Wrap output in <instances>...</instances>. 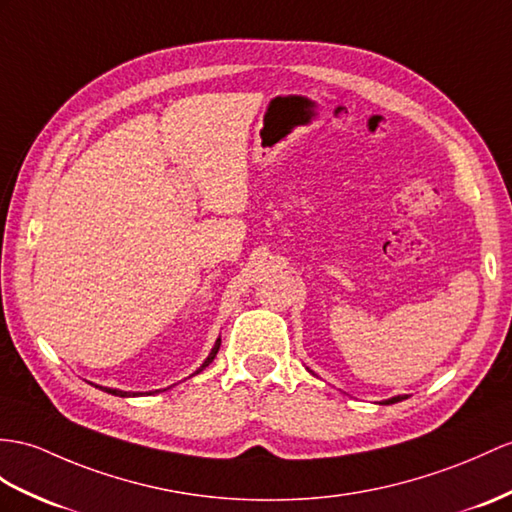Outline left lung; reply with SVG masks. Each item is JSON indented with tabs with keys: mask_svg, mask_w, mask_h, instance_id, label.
Wrapping results in <instances>:
<instances>
[{
	"mask_svg": "<svg viewBox=\"0 0 512 512\" xmlns=\"http://www.w3.org/2000/svg\"><path fill=\"white\" fill-rule=\"evenodd\" d=\"M406 400V395H397V397H391V400H386L384 404H395V402H402Z\"/></svg>",
	"mask_w": 512,
	"mask_h": 512,
	"instance_id": "obj_1",
	"label": "left lung"
}]
</instances>
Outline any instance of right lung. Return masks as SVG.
I'll list each match as a JSON object with an SVG mask.
<instances>
[{
    "label": "right lung",
    "mask_w": 512,
    "mask_h": 512,
    "mask_svg": "<svg viewBox=\"0 0 512 512\" xmlns=\"http://www.w3.org/2000/svg\"><path fill=\"white\" fill-rule=\"evenodd\" d=\"M219 345H221V339H217V343H215V347H213V352H210L208 354V358L204 360V365L202 367H199L195 373H199V371H204L210 363H213V360H215V356H217V352H219ZM195 373H193V376H195ZM97 389H102V391H106V393H110V395H119V397H134V395H139V393H130V391H119V389H108V386H97ZM154 391H149L147 395H152Z\"/></svg>",
    "instance_id": "right-lung-1"
}]
</instances>
